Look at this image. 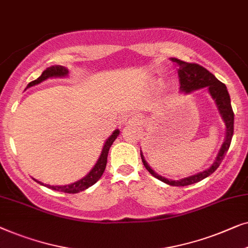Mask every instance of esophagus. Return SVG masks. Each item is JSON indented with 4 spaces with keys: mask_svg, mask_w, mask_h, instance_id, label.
I'll use <instances>...</instances> for the list:
<instances>
[{
    "mask_svg": "<svg viewBox=\"0 0 248 248\" xmlns=\"http://www.w3.org/2000/svg\"><path fill=\"white\" fill-rule=\"evenodd\" d=\"M139 120H140V118H139L138 114L130 113V114H127V116L124 118V124H138Z\"/></svg>",
    "mask_w": 248,
    "mask_h": 248,
    "instance_id": "obj_1",
    "label": "esophagus"
}]
</instances>
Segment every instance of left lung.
Listing matches in <instances>:
<instances>
[{"instance_id": "8db88e82", "label": "left lung", "mask_w": 248, "mask_h": 248, "mask_svg": "<svg viewBox=\"0 0 248 248\" xmlns=\"http://www.w3.org/2000/svg\"><path fill=\"white\" fill-rule=\"evenodd\" d=\"M174 64L179 66V79H180V89L184 93H191L193 91L207 88L212 99L216 101V104H217L218 111L220 113V116L224 120L226 124V137L225 141L222 144L220 151H219L217 157L214 164L207 169L203 172L197 173L194 175H191L189 177H184V179L174 181V180H169L165 179V177L160 176L159 174L155 172L154 170L152 169L151 166L148 165L147 162H146L144 156H142V153L140 152L141 160L144 163V166L146 170H148L149 173L152 174L153 176H155L156 179H158L162 182L169 184V186H190V184L200 182L205 177L211 175L212 173L215 172L216 170L218 169L219 165H220L222 159L225 158L226 154H227L230 142H232V138L233 135V112L232 104H230V96L227 91V88L224 83H221L219 79L216 78L214 74H211L208 69L202 67L199 64H194V62H186L183 61H180L177 58H170Z\"/></svg>"}]
</instances>
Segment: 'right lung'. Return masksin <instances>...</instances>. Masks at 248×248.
<instances>
[{
    "label": "right lung",
    "instance_id": "obj_1",
    "mask_svg": "<svg viewBox=\"0 0 248 248\" xmlns=\"http://www.w3.org/2000/svg\"><path fill=\"white\" fill-rule=\"evenodd\" d=\"M67 74H68V69L64 67V66H59V65L51 66V67H48L46 71H44L43 74H41L37 79L30 82L29 84H28L27 89L31 88V86H33L36 84H39V83L44 82L45 79H47L49 78H64V76H66ZM118 136H119V130L117 129V130H114L113 134L107 139V141L104 142V146L102 148V152H101L100 157H99V159H97V162L95 163V165L93 166V169L90 170V173L88 174V175L83 177L82 180H78V182L68 184V186H49V184H44L37 180H34V181L39 184H41V186L49 187V189H51V190L59 191V192H65V193H78V192H81V191L89 189L90 186H92L93 184H95L97 181L100 180V177L102 176V174L107 166L108 153H109L111 145L113 144V141L116 140V138L118 137Z\"/></svg>",
    "mask_w": 248,
    "mask_h": 248
}]
</instances>
